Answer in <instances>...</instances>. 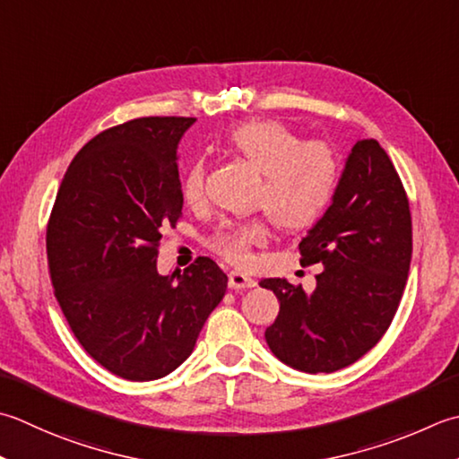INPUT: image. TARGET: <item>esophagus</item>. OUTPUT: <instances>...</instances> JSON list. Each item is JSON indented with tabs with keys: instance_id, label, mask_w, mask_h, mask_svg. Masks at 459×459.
I'll list each match as a JSON object with an SVG mask.
<instances>
[{
	"instance_id": "obj_1",
	"label": "esophagus",
	"mask_w": 459,
	"mask_h": 459,
	"mask_svg": "<svg viewBox=\"0 0 459 459\" xmlns=\"http://www.w3.org/2000/svg\"><path fill=\"white\" fill-rule=\"evenodd\" d=\"M229 286L232 290H238V289H253L256 286V281L253 276H248L247 273L242 271H232L229 274Z\"/></svg>"
}]
</instances>
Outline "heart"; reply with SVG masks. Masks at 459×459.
<instances>
[{
  "mask_svg": "<svg viewBox=\"0 0 459 459\" xmlns=\"http://www.w3.org/2000/svg\"><path fill=\"white\" fill-rule=\"evenodd\" d=\"M232 155L260 173L253 204L268 217L227 222L214 232L211 247L229 263L248 264L253 250L271 238V222L278 229L296 232L312 227L334 199L340 165L325 141H302L284 123L255 119L237 125L227 134ZM186 204L204 201V165H188L181 181Z\"/></svg>",
  "mask_w": 459,
  "mask_h": 459,
  "instance_id": "heart-1",
  "label": "heart"
}]
</instances>
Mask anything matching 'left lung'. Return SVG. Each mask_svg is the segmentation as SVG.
Masks as SVG:
<instances>
[{"label":"left lung","mask_w":459,"mask_h":459,"mask_svg":"<svg viewBox=\"0 0 459 459\" xmlns=\"http://www.w3.org/2000/svg\"><path fill=\"white\" fill-rule=\"evenodd\" d=\"M299 248L302 266L325 271L312 294L284 278L260 281L281 302L264 332L266 344L300 372H336L380 342L410 273L408 195L378 141L352 147L332 204Z\"/></svg>","instance_id":"left-lung-1"}]
</instances>
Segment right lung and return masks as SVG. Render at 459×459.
I'll return each instance as SVG.
<instances>
[{"label":"right lung","mask_w":459,"mask_h":459,"mask_svg":"<svg viewBox=\"0 0 459 459\" xmlns=\"http://www.w3.org/2000/svg\"><path fill=\"white\" fill-rule=\"evenodd\" d=\"M193 117H139L71 160L48 221L53 290L85 352L125 380L170 374L191 356L229 278L209 256L157 273L163 229L183 217L177 145Z\"/></svg>","instance_id":"obj_1"}]
</instances>
